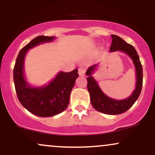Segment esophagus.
Returning a JSON list of instances; mask_svg holds the SVG:
<instances>
[{"mask_svg":"<svg viewBox=\"0 0 155 155\" xmlns=\"http://www.w3.org/2000/svg\"><path fill=\"white\" fill-rule=\"evenodd\" d=\"M85 74V69L84 68H79V76H84Z\"/></svg>","mask_w":155,"mask_h":155,"instance_id":"34e87169","label":"esophagus"}]
</instances>
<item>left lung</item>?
I'll return each mask as SVG.
<instances>
[{
    "instance_id": "8db88e82",
    "label": "left lung",
    "mask_w": 155,
    "mask_h": 155,
    "mask_svg": "<svg viewBox=\"0 0 155 155\" xmlns=\"http://www.w3.org/2000/svg\"><path fill=\"white\" fill-rule=\"evenodd\" d=\"M112 43L110 47V51H122L130 57L136 67V86L134 92L130 97L122 101H116L110 98L101 91L95 80L91 76L96 65H92L87 70L86 74L89 77L87 80V90L90 92L91 104L95 109L106 114H120L127 111L134 104L139 97L143 86V69L140 63L139 57L135 48L131 44H127L120 37L115 35H111Z\"/></svg>"
}]
</instances>
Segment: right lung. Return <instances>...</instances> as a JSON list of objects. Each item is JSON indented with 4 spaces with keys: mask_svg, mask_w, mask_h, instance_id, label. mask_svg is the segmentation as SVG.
Returning a JSON list of instances; mask_svg holds the SVG:
<instances>
[{
    "mask_svg": "<svg viewBox=\"0 0 155 155\" xmlns=\"http://www.w3.org/2000/svg\"><path fill=\"white\" fill-rule=\"evenodd\" d=\"M54 36L39 35L21 49L14 68V82L20 104L33 114L48 117L63 112L69 104L70 94L79 76L78 69L65 73L60 72L47 86L31 87L23 75V63L27 51L44 42L51 41Z\"/></svg>",
    "mask_w": 155,
    "mask_h": 155,
    "instance_id": "add662e5",
    "label": "right lung"
}]
</instances>
